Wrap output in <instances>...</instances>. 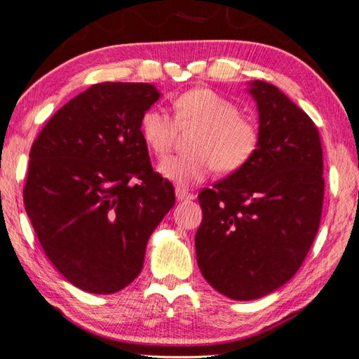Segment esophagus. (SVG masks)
<instances>
[{
	"label": "esophagus",
	"instance_id": "1",
	"mask_svg": "<svg viewBox=\"0 0 359 359\" xmlns=\"http://www.w3.org/2000/svg\"><path fill=\"white\" fill-rule=\"evenodd\" d=\"M175 192H176V199H178V201H192V199H194V194H191V192H188L183 188H176Z\"/></svg>",
	"mask_w": 359,
	"mask_h": 359
}]
</instances>
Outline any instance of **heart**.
Returning a JSON list of instances; mask_svg holds the SVG:
<instances>
[{"label":"heart","mask_w":359,"mask_h":359,"mask_svg":"<svg viewBox=\"0 0 359 359\" xmlns=\"http://www.w3.org/2000/svg\"><path fill=\"white\" fill-rule=\"evenodd\" d=\"M175 122L167 111L152 107L139 123L141 136L150 152L165 158L173 149L180 128L197 126L188 155L173 157L160 165V173L180 186L201 183L218 168L230 175L251 162L261 142L257 123L240 115L230 98L212 89H192L175 98Z\"/></svg>","instance_id":"heart-1"}]
</instances>
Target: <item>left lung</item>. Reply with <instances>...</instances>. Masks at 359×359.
I'll use <instances>...</instances> for the list:
<instances>
[{
    "mask_svg": "<svg viewBox=\"0 0 359 359\" xmlns=\"http://www.w3.org/2000/svg\"><path fill=\"white\" fill-rule=\"evenodd\" d=\"M261 142L243 170L199 194L197 264L218 293L262 298L288 282L318 235L324 202L319 131L277 87L249 82Z\"/></svg>",
    "mask_w": 359,
    "mask_h": 359,
    "instance_id": "obj_1",
    "label": "left lung"
}]
</instances>
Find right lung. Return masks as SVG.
<instances>
[{
	"instance_id": "add662e5",
	"label": "right lung",
	"mask_w": 359,
	"mask_h": 359,
	"mask_svg": "<svg viewBox=\"0 0 359 359\" xmlns=\"http://www.w3.org/2000/svg\"><path fill=\"white\" fill-rule=\"evenodd\" d=\"M160 92L102 82L61 107L30 149L24 205L46 257L74 287L116 293L141 273L150 235L175 205L139 123Z\"/></svg>"
}]
</instances>
